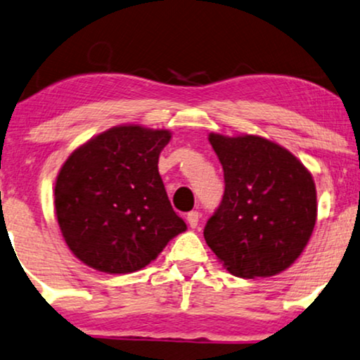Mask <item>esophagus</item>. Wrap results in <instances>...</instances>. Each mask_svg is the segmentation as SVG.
Segmentation results:
<instances>
[{"mask_svg": "<svg viewBox=\"0 0 360 360\" xmlns=\"http://www.w3.org/2000/svg\"><path fill=\"white\" fill-rule=\"evenodd\" d=\"M186 219H188V224L194 229V227L198 226V222H199V212L198 211H191Z\"/></svg>", "mask_w": 360, "mask_h": 360, "instance_id": "1", "label": "esophagus"}]
</instances>
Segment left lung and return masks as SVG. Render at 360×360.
Instances as JSON below:
<instances>
[{
	"label": "left lung",
	"mask_w": 360,
	"mask_h": 360,
	"mask_svg": "<svg viewBox=\"0 0 360 360\" xmlns=\"http://www.w3.org/2000/svg\"><path fill=\"white\" fill-rule=\"evenodd\" d=\"M209 143L224 171V195L204 239L231 274L256 279L285 271L306 248L317 219L316 184L288 149L261 136Z\"/></svg>",
	"instance_id": "left-lung-1"
}]
</instances>
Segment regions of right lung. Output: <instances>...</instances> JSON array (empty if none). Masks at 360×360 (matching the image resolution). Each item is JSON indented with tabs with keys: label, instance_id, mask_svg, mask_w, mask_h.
Masks as SVG:
<instances>
[{
	"label": "right lung",
	"instance_id": "add662e5",
	"mask_svg": "<svg viewBox=\"0 0 360 360\" xmlns=\"http://www.w3.org/2000/svg\"><path fill=\"white\" fill-rule=\"evenodd\" d=\"M169 139L167 129L116 126L61 166L54 186L58 224L86 266L108 274L139 271L186 231L158 171Z\"/></svg>",
	"mask_w": 360,
	"mask_h": 360
}]
</instances>
